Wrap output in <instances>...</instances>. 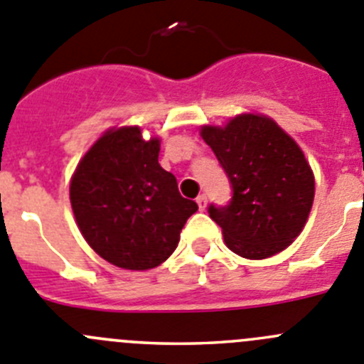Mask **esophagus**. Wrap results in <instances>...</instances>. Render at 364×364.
<instances>
[{"mask_svg":"<svg viewBox=\"0 0 364 364\" xmlns=\"http://www.w3.org/2000/svg\"><path fill=\"white\" fill-rule=\"evenodd\" d=\"M196 203H198L199 210H201V212H205V210H206V196H205V193H201V196L196 199Z\"/></svg>","mask_w":364,"mask_h":364,"instance_id":"34e87169","label":"esophagus"}]
</instances>
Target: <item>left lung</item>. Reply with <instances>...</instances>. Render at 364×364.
Returning <instances> with one entry per match:
<instances>
[{
    "instance_id": "8db88e82",
    "label": "left lung",
    "mask_w": 364,
    "mask_h": 364,
    "mask_svg": "<svg viewBox=\"0 0 364 364\" xmlns=\"http://www.w3.org/2000/svg\"><path fill=\"white\" fill-rule=\"evenodd\" d=\"M201 136L233 188L230 205L208 208L226 246L250 260L284 251L314 201V174L296 141L274 120L250 113L224 127L205 125Z\"/></svg>"
}]
</instances>
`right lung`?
Listing matches in <instances>:
<instances>
[{"instance_id": "add662e5", "label": "right lung", "mask_w": 364, "mask_h": 364, "mask_svg": "<svg viewBox=\"0 0 364 364\" xmlns=\"http://www.w3.org/2000/svg\"><path fill=\"white\" fill-rule=\"evenodd\" d=\"M158 156L159 138L145 141L140 127L109 129L71 178L70 201L80 233L117 267L145 271L165 262L186 219L198 212Z\"/></svg>"}]
</instances>
